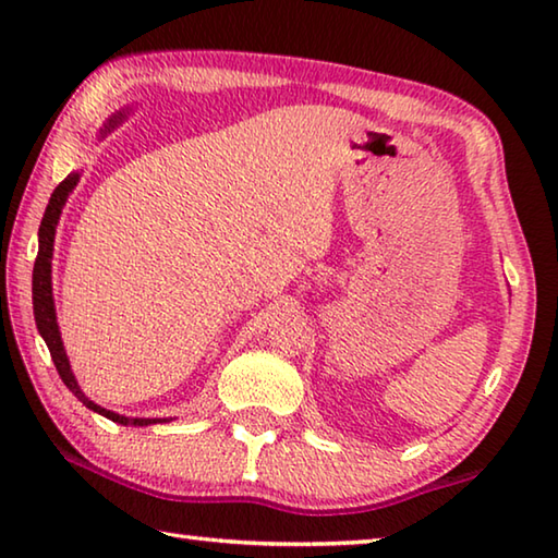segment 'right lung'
Returning <instances> with one entry per match:
<instances>
[{"instance_id": "add662e5", "label": "right lung", "mask_w": 558, "mask_h": 558, "mask_svg": "<svg viewBox=\"0 0 558 558\" xmlns=\"http://www.w3.org/2000/svg\"><path fill=\"white\" fill-rule=\"evenodd\" d=\"M75 183H77V173H71V175H68V179H63L61 183L56 185V191L51 193V201H48V208L44 213L41 228H38V257H36V264H34V316H36L38 333L44 336L46 345H48V353H51L53 365L58 369V375H61V379L65 383V387L71 389V392L77 399H81V402L87 409H93V412L102 414L107 418H112V422L122 424V426H126V424H134V426L136 424H140V426L154 424L151 418H126V416H120V414H114V412H107V409L90 402V399H87L81 392V387H77L75 377H73V369H71V363H68V357H65L63 340H61V333H58L53 294H51V257H53L56 225H58V218H61V210H63V205H65L68 193L75 189Z\"/></svg>"}]
</instances>
